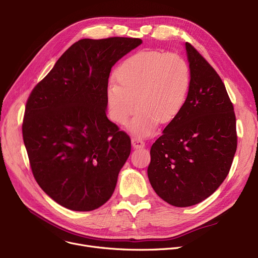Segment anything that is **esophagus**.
<instances>
[{
  "instance_id": "1",
  "label": "esophagus",
  "mask_w": 258,
  "mask_h": 258,
  "mask_svg": "<svg viewBox=\"0 0 258 258\" xmlns=\"http://www.w3.org/2000/svg\"><path fill=\"white\" fill-rule=\"evenodd\" d=\"M132 145L134 148H143L145 146V142L139 138H133Z\"/></svg>"
}]
</instances>
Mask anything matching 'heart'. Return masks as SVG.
<instances>
[{
	"mask_svg": "<svg viewBox=\"0 0 258 258\" xmlns=\"http://www.w3.org/2000/svg\"><path fill=\"white\" fill-rule=\"evenodd\" d=\"M115 80L106 87L108 115L116 123L126 124L138 108L130 126L141 137L150 136L162 124L178 117L190 88V69L175 53L142 50L122 61Z\"/></svg>",
	"mask_w": 258,
	"mask_h": 258,
	"instance_id": "heart-1",
	"label": "heart"
}]
</instances>
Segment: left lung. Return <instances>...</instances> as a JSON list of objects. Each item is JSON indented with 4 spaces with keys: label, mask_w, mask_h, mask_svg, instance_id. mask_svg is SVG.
I'll list each match as a JSON object with an SVG mask.
<instances>
[{
    "label": "left lung",
    "mask_w": 258,
    "mask_h": 258,
    "mask_svg": "<svg viewBox=\"0 0 258 258\" xmlns=\"http://www.w3.org/2000/svg\"><path fill=\"white\" fill-rule=\"evenodd\" d=\"M190 88L182 111L151 148L148 180L175 207L199 204L224 182L236 152V120L225 85L209 62L185 43Z\"/></svg>",
    "instance_id": "left-lung-1"
}]
</instances>
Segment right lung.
Instances as JSON below:
<instances>
[{
	"label": "right lung",
	"instance_id": "obj_1",
	"mask_svg": "<svg viewBox=\"0 0 258 258\" xmlns=\"http://www.w3.org/2000/svg\"><path fill=\"white\" fill-rule=\"evenodd\" d=\"M140 38H84L68 49L32 90L23 139L39 187L57 204L91 211L112 197L131 139L106 117L112 67Z\"/></svg>",
	"mask_w": 258,
	"mask_h": 258
}]
</instances>
